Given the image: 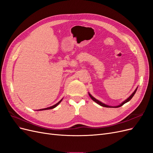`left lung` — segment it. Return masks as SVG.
Wrapping results in <instances>:
<instances>
[{"instance_id": "obj_1", "label": "left lung", "mask_w": 153, "mask_h": 153, "mask_svg": "<svg viewBox=\"0 0 153 153\" xmlns=\"http://www.w3.org/2000/svg\"><path fill=\"white\" fill-rule=\"evenodd\" d=\"M137 89L135 90V91H134L133 92V94L129 97V98L127 99V100H125L124 101H123V102L121 103V104H120L119 105H118V106H108V105H105V104H104V103H101V101H98V100H96V99H95L93 96H92L89 93V96L91 97V98L94 101H95L96 103H97L98 104H99L100 105H101V106H103V107H106V108H118V107H120V106H123L124 104H125L126 103H127V102H128V101H129V100H131V99L133 98V96L135 95V92H136V91H137Z\"/></svg>"}]
</instances>
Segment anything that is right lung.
Listing matches in <instances>:
<instances>
[{
    "mask_svg": "<svg viewBox=\"0 0 153 153\" xmlns=\"http://www.w3.org/2000/svg\"><path fill=\"white\" fill-rule=\"evenodd\" d=\"M62 101V100H61V101H59V102L57 103V104H55V105H53V106H50V107H48V108H43V109H40V110H49V109H52V108H55V107H56V106L61 103V101Z\"/></svg>",
    "mask_w": 153,
    "mask_h": 153,
    "instance_id": "right-lung-1",
    "label": "right lung"
}]
</instances>
